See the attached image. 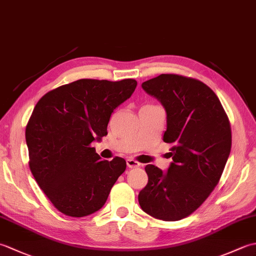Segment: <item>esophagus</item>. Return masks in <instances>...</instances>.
I'll return each instance as SVG.
<instances>
[{"instance_id":"obj_1","label":"esophagus","mask_w":256,"mask_h":256,"mask_svg":"<svg viewBox=\"0 0 256 256\" xmlns=\"http://www.w3.org/2000/svg\"><path fill=\"white\" fill-rule=\"evenodd\" d=\"M126 165H128V168H136V167H138L140 164L138 162H136V160H126Z\"/></svg>"}]
</instances>
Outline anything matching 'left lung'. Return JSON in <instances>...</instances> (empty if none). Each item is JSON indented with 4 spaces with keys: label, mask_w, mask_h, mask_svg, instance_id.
Returning <instances> with one entry per match:
<instances>
[{
    "label": "left lung",
    "mask_w": 256,
    "mask_h": 256,
    "mask_svg": "<svg viewBox=\"0 0 256 256\" xmlns=\"http://www.w3.org/2000/svg\"><path fill=\"white\" fill-rule=\"evenodd\" d=\"M142 88L165 108L162 140L172 145V162L166 172L146 165L148 182L138 194V204L156 219L182 220L219 182L231 150L229 120L219 98L199 80L162 74Z\"/></svg>",
    "instance_id": "obj_1"
}]
</instances>
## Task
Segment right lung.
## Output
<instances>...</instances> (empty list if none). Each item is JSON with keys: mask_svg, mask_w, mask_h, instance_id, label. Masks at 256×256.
<instances>
[{"mask_svg": "<svg viewBox=\"0 0 256 256\" xmlns=\"http://www.w3.org/2000/svg\"><path fill=\"white\" fill-rule=\"evenodd\" d=\"M136 86L134 79H80L47 92L35 106L25 131L30 168L64 214L80 218L100 210L124 172L123 158L101 160L91 143L108 134L112 112Z\"/></svg>", "mask_w": 256, "mask_h": 256, "instance_id": "add662e5", "label": "right lung"}]
</instances>
